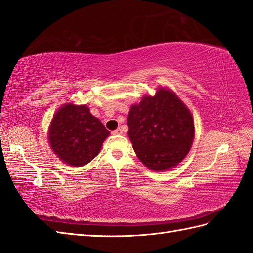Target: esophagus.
<instances>
[{"instance_id": "obj_1", "label": "esophagus", "mask_w": 253, "mask_h": 253, "mask_svg": "<svg viewBox=\"0 0 253 253\" xmlns=\"http://www.w3.org/2000/svg\"><path fill=\"white\" fill-rule=\"evenodd\" d=\"M112 133H113V135H122V133H123V130L121 129V128H117V129L113 131Z\"/></svg>"}]
</instances>
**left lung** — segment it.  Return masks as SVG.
Returning <instances> with one entry per match:
<instances>
[{
  "label": "left lung",
  "mask_w": 253,
  "mask_h": 253,
  "mask_svg": "<svg viewBox=\"0 0 253 253\" xmlns=\"http://www.w3.org/2000/svg\"><path fill=\"white\" fill-rule=\"evenodd\" d=\"M128 136L138 159L152 170H168L181 162L195 137L189 109L173 91L159 88L130 107Z\"/></svg>",
  "instance_id": "8db88e82"
}]
</instances>
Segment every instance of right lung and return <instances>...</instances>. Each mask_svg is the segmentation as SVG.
Masks as SVG:
<instances>
[{
	"label": "right lung",
	"instance_id": "obj_1",
	"mask_svg": "<svg viewBox=\"0 0 253 253\" xmlns=\"http://www.w3.org/2000/svg\"><path fill=\"white\" fill-rule=\"evenodd\" d=\"M110 131L89 107L67 103L57 110L50 124V146L57 158L72 166H84L99 154Z\"/></svg>",
	"mask_w": 253,
	"mask_h": 253
}]
</instances>
